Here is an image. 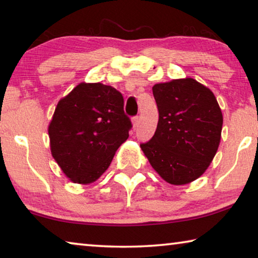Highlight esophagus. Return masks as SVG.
Returning <instances> with one entry per match:
<instances>
[{"label": "esophagus", "mask_w": 258, "mask_h": 258, "mask_svg": "<svg viewBox=\"0 0 258 258\" xmlns=\"http://www.w3.org/2000/svg\"><path fill=\"white\" fill-rule=\"evenodd\" d=\"M132 123H133V128L137 130L139 127V124H140V118L138 116L134 117V118L132 119Z\"/></svg>", "instance_id": "1"}]
</instances>
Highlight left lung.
<instances>
[{"label": "left lung", "instance_id": "1", "mask_svg": "<svg viewBox=\"0 0 258 258\" xmlns=\"http://www.w3.org/2000/svg\"><path fill=\"white\" fill-rule=\"evenodd\" d=\"M152 93L158 125L150 141L140 147L161 178L187 184L203 175L216 155L221 108L212 91L190 77L155 84Z\"/></svg>", "mask_w": 258, "mask_h": 258}]
</instances>
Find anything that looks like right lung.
I'll list each match as a JSON object with an SVG mask.
<instances>
[{
	"label": "right lung",
	"instance_id": "obj_1",
	"mask_svg": "<svg viewBox=\"0 0 258 258\" xmlns=\"http://www.w3.org/2000/svg\"><path fill=\"white\" fill-rule=\"evenodd\" d=\"M131 127L115 87L81 83L56 104L47 130L52 157L72 182L89 184L107 171Z\"/></svg>",
	"mask_w": 258,
	"mask_h": 258
}]
</instances>
